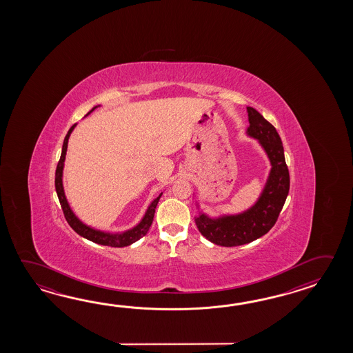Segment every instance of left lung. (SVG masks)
Wrapping results in <instances>:
<instances>
[{
    "instance_id": "1",
    "label": "left lung",
    "mask_w": 353,
    "mask_h": 353,
    "mask_svg": "<svg viewBox=\"0 0 353 353\" xmlns=\"http://www.w3.org/2000/svg\"><path fill=\"white\" fill-rule=\"evenodd\" d=\"M248 134L260 141L272 166L261 196L254 207L241 214L212 219L201 213L194 218L199 232L207 240L225 248L250 243L269 232L278 221L290 187L284 148L276 128L255 108L248 107Z\"/></svg>"
}]
</instances>
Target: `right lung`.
I'll return each mask as SVG.
<instances>
[{
  "instance_id": "obj_1",
  "label": "right lung",
  "mask_w": 353,
  "mask_h": 353,
  "mask_svg": "<svg viewBox=\"0 0 353 353\" xmlns=\"http://www.w3.org/2000/svg\"><path fill=\"white\" fill-rule=\"evenodd\" d=\"M94 108H97V107H94ZM74 128L75 125H73L72 128H69L67 136L64 139L61 155H60L59 161H58V165H57V170H55V190H57V194H58V198H59L60 205H61V210H63V213H64V217H65L68 223L74 230L75 232L78 233L79 236L84 237V239H87V240L96 242L98 245L111 246V248H125V246H128V245L134 243L136 241L140 240L149 231L151 223H152V219H154V214H155V208H157L159 199H160V196H161L163 193H160L159 196H157L152 201L150 207L148 208L145 216H143V221L136 227H134L132 230L126 231V232L120 233V234H111V233L101 232V231L90 228L88 225H83L82 222L75 217L74 213L72 212L69 204H68L65 194H64V189H63V181H61L63 166H64V160H65V154H67L68 139H69V136H70Z\"/></svg>"
}]
</instances>
